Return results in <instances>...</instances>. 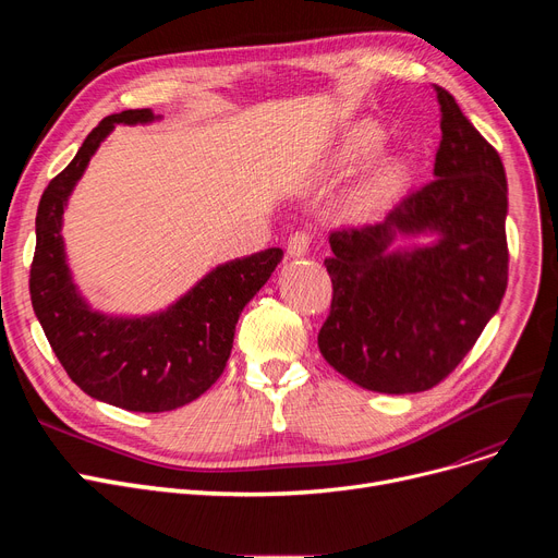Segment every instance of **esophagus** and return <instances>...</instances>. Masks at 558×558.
Returning a JSON list of instances; mask_svg holds the SVG:
<instances>
[{
  "label": "esophagus",
  "mask_w": 558,
  "mask_h": 558,
  "mask_svg": "<svg viewBox=\"0 0 558 558\" xmlns=\"http://www.w3.org/2000/svg\"><path fill=\"white\" fill-rule=\"evenodd\" d=\"M310 244H312L310 232H294L287 240V253L289 257H305L310 251Z\"/></svg>",
  "instance_id": "1"
}]
</instances>
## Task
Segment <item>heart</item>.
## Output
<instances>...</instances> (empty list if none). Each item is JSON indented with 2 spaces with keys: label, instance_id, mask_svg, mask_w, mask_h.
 <instances>
[{
  "label": "heart",
  "instance_id": "b5f03b06",
  "mask_svg": "<svg viewBox=\"0 0 558 558\" xmlns=\"http://www.w3.org/2000/svg\"><path fill=\"white\" fill-rule=\"evenodd\" d=\"M383 146V129L362 122L353 131H348L339 146L335 149L332 162L341 169H357L364 162H368L375 151ZM398 183V165H383L377 171L371 173V179L357 190L355 203L360 210H373L383 203L396 187Z\"/></svg>",
  "mask_w": 558,
  "mask_h": 558
}]
</instances>
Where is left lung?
Here are the masks:
<instances>
[{"label": "left lung", "mask_w": 558, "mask_h": 558, "mask_svg": "<svg viewBox=\"0 0 558 558\" xmlns=\"http://www.w3.org/2000/svg\"><path fill=\"white\" fill-rule=\"evenodd\" d=\"M441 144L434 175L379 221L330 232V316L318 350L350 383L418 393L448 377L475 345L507 289V173L454 97L434 85ZM404 233L427 247L393 250Z\"/></svg>", "instance_id": "obj_1"}]
</instances>
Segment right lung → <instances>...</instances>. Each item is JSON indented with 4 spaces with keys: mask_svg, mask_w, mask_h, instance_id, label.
I'll list each match as a JSON object with an SVG mask.
<instances>
[{
    "mask_svg": "<svg viewBox=\"0 0 558 558\" xmlns=\"http://www.w3.org/2000/svg\"><path fill=\"white\" fill-rule=\"evenodd\" d=\"M154 120L160 114L149 108L108 114L47 185L28 280L34 312L72 383L95 400L142 414L171 412L217 383L242 310L282 259V248H267L219 264L185 296L149 316H112L87 305L72 280L61 234L68 198L114 124Z\"/></svg>",
    "mask_w": 558,
    "mask_h": 558,
    "instance_id": "right-lung-1",
    "label": "right lung"
}]
</instances>
